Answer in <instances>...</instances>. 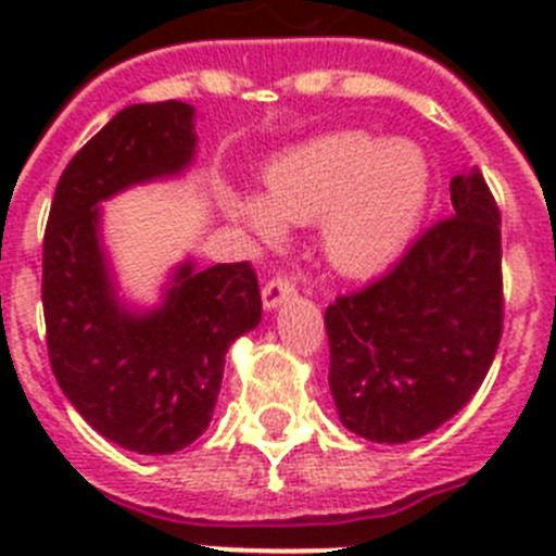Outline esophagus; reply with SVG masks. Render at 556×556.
<instances>
[{
	"mask_svg": "<svg viewBox=\"0 0 556 556\" xmlns=\"http://www.w3.org/2000/svg\"><path fill=\"white\" fill-rule=\"evenodd\" d=\"M294 292H298V289H294L292 278H287V275H275V278H269V281L264 283V289H262L264 306L278 308L283 301H289Z\"/></svg>",
	"mask_w": 556,
	"mask_h": 556,
	"instance_id": "obj_1",
	"label": "esophagus"
}]
</instances>
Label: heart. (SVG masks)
Returning a JSON list of instances; mask_svg holds the SVG:
<instances>
[{
    "label": "heart",
    "mask_w": 556,
    "mask_h": 556,
    "mask_svg": "<svg viewBox=\"0 0 556 556\" xmlns=\"http://www.w3.org/2000/svg\"><path fill=\"white\" fill-rule=\"evenodd\" d=\"M267 198H233L236 217L273 242L283 223H320L328 264L345 275L387 267L415 233L431 189L426 152L409 139L333 130L283 150L264 172Z\"/></svg>",
    "instance_id": "heart-1"
}]
</instances>
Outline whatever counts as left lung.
Listing matches in <instances>:
<instances>
[{"instance_id":"left-lung-1","label":"left lung","mask_w":556,"mask_h":556,"mask_svg":"<svg viewBox=\"0 0 556 556\" xmlns=\"http://www.w3.org/2000/svg\"><path fill=\"white\" fill-rule=\"evenodd\" d=\"M451 217L326 308L333 404L372 443L440 429L479 390L504 328L501 214L479 169L451 178Z\"/></svg>"}]
</instances>
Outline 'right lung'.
<instances>
[{
  "mask_svg": "<svg viewBox=\"0 0 556 556\" xmlns=\"http://www.w3.org/2000/svg\"><path fill=\"white\" fill-rule=\"evenodd\" d=\"M194 144V108L186 102L125 108L68 161L43 233L49 365L83 420L136 454H175L208 429L225 353L262 320L250 262L180 264L152 312H130L116 298L100 203L127 186L180 175Z\"/></svg>",
  "mask_w": 556,
  "mask_h": 556,
  "instance_id": "obj_1",
  "label": "right lung"
}]
</instances>
